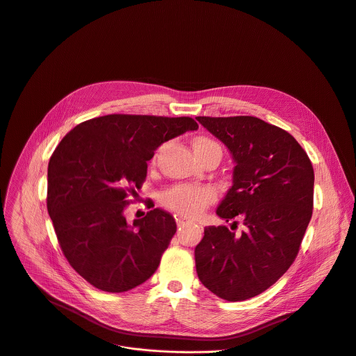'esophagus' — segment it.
Here are the masks:
<instances>
[{
	"label": "esophagus",
	"mask_w": 356,
	"mask_h": 356,
	"mask_svg": "<svg viewBox=\"0 0 356 356\" xmlns=\"http://www.w3.org/2000/svg\"><path fill=\"white\" fill-rule=\"evenodd\" d=\"M176 223H177V226H184V225L187 223V220H186L184 218H180V216H177V218H176Z\"/></svg>",
	"instance_id": "34e87169"
}]
</instances>
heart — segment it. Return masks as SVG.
I'll use <instances>...</instances> for the list:
<instances>
[{"mask_svg":"<svg viewBox=\"0 0 356 356\" xmlns=\"http://www.w3.org/2000/svg\"><path fill=\"white\" fill-rule=\"evenodd\" d=\"M193 149L200 161L208 155L222 154L220 145L215 140L205 136H200L193 140ZM158 155L159 152L152 156L151 165L156 163ZM215 198L216 194L211 187L179 184L163 193L162 204L177 215L195 218L200 216L208 208V205L215 201Z\"/></svg>","mask_w":356,"mask_h":356,"instance_id":"heart-1","label":"heart"}]
</instances>
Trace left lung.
<instances>
[{"mask_svg":"<svg viewBox=\"0 0 356 356\" xmlns=\"http://www.w3.org/2000/svg\"><path fill=\"white\" fill-rule=\"evenodd\" d=\"M197 120L227 147L236 163L216 215L226 222L242 218L246 226L241 234L207 226L194 252L197 275L220 299L246 300L274 285L299 253L313 212V166L289 133L261 118Z\"/></svg>","mask_w":356,"mask_h":356,"instance_id":"obj_1","label":"left lung"}]
</instances>
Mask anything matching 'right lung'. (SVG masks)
Returning <instances> with one entry per match:
<instances>
[{
    "mask_svg": "<svg viewBox=\"0 0 356 356\" xmlns=\"http://www.w3.org/2000/svg\"><path fill=\"white\" fill-rule=\"evenodd\" d=\"M198 124L191 117L107 114L72 129L47 169V211L70 266L95 288L120 293L144 284L176 233L154 208L130 226L124 211L158 147Z\"/></svg>",
    "mask_w": 356,
    "mask_h": 356,
    "instance_id": "1",
    "label": "right lung"
}]
</instances>
